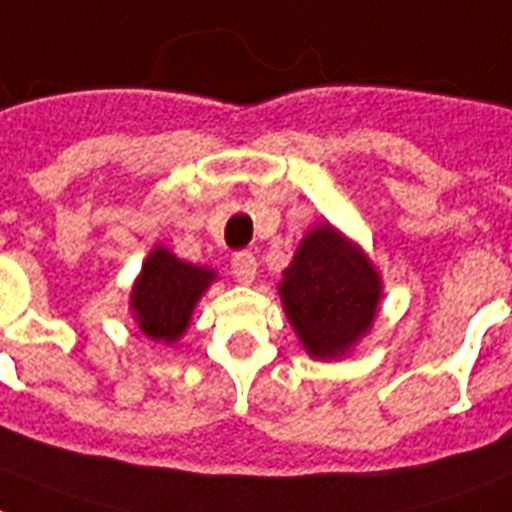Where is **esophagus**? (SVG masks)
<instances>
[{
  "label": "esophagus",
  "mask_w": 512,
  "mask_h": 512,
  "mask_svg": "<svg viewBox=\"0 0 512 512\" xmlns=\"http://www.w3.org/2000/svg\"><path fill=\"white\" fill-rule=\"evenodd\" d=\"M231 268H234V276L239 284H252L257 276V260L252 252H239L231 260Z\"/></svg>",
  "instance_id": "34e87169"
}]
</instances>
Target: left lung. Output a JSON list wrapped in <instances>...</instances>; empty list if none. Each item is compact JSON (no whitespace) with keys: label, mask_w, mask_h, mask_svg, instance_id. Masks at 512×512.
<instances>
[{"label":"left lung","mask_w":512,"mask_h":512,"mask_svg":"<svg viewBox=\"0 0 512 512\" xmlns=\"http://www.w3.org/2000/svg\"><path fill=\"white\" fill-rule=\"evenodd\" d=\"M281 276L284 313L313 360L347 357L371 334L384 294L381 273L328 220L307 231Z\"/></svg>","instance_id":"obj_1"}]
</instances>
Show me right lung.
<instances>
[{
	"label": "right lung",
	"instance_id": "right-lung-1",
	"mask_svg": "<svg viewBox=\"0 0 512 512\" xmlns=\"http://www.w3.org/2000/svg\"><path fill=\"white\" fill-rule=\"evenodd\" d=\"M215 278L218 273L213 268L186 263L162 244L149 249L128 299V310L141 334L152 342L176 344Z\"/></svg>",
	"mask_w": 512,
	"mask_h": 512
}]
</instances>
